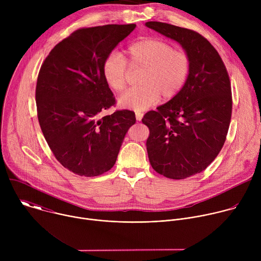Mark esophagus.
Segmentation results:
<instances>
[{"mask_svg":"<svg viewBox=\"0 0 261 261\" xmlns=\"http://www.w3.org/2000/svg\"><path fill=\"white\" fill-rule=\"evenodd\" d=\"M135 117H136V120H137V121H141V119H142V117H143V114H141V113H135Z\"/></svg>","mask_w":261,"mask_h":261,"instance_id":"obj_1","label":"esophagus"}]
</instances>
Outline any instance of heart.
<instances>
[{"label": "heart", "mask_w": 261, "mask_h": 261, "mask_svg": "<svg viewBox=\"0 0 261 261\" xmlns=\"http://www.w3.org/2000/svg\"><path fill=\"white\" fill-rule=\"evenodd\" d=\"M190 58L181 49L160 39L146 38L130 44L125 57L111 53L102 64V75L106 85L115 92L126 90L130 71H141L139 88L122 95L119 104L136 111L145 110L158 102L175 97L189 76Z\"/></svg>", "instance_id": "b5f03b06"}]
</instances>
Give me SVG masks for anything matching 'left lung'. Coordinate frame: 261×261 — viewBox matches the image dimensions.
<instances>
[{"mask_svg":"<svg viewBox=\"0 0 261 261\" xmlns=\"http://www.w3.org/2000/svg\"><path fill=\"white\" fill-rule=\"evenodd\" d=\"M145 25L178 42L190 58L180 92L141 122L148 127V160L172 179L203 171L218 156L228 132L232 97L228 72L215 47L199 33L159 21Z\"/></svg>","mask_w":261,"mask_h":261,"instance_id":"1","label":"left lung"}]
</instances>
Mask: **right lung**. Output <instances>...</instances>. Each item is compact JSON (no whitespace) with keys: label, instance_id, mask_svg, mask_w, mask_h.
I'll return each mask as SVG.
<instances>
[{"label":"right lung","instance_id":"right-lung-1","mask_svg":"<svg viewBox=\"0 0 261 261\" xmlns=\"http://www.w3.org/2000/svg\"><path fill=\"white\" fill-rule=\"evenodd\" d=\"M135 23L82 28L58 43L41 65L36 86L37 116L56 159L81 176H97L113 167L134 111L100 113L116 105L102 75L107 55Z\"/></svg>","mask_w":261,"mask_h":261}]
</instances>
